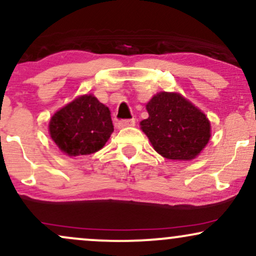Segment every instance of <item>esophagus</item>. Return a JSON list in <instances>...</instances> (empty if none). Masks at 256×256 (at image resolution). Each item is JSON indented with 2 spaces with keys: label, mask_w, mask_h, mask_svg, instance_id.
Instances as JSON below:
<instances>
[{
  "label": "esophagus",
  "mask_w": 256,
  "mask_h": 256,
  "mask_svg": "<svg viewBox=\"0 0 256 256\" xmlns=\"http://www.w3.org/2000/svg\"><path fill=\"white\" fill-rule=\"evenodd\" d=\"M134 122H136V120H134V119H122V120H119V122H118V128H128V126H134Z\"/></svg>",
  "instance_id": "34e87169"
}]
</instances>
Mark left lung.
Instances as JSON below:
<instances>
[{
	"mask_svg": "<svg viewBox=\"0 0 256 256\" xmlns=\"http://www.w3.org/2000/svg\"><path fill=\"white\" fill-rule=\"evenodd\" d=\"M140 128L152 148L170 160H192L207 146L210 122L204 112L180 94L161 91L146 106Z\"/></svg>",
	"mask_w": 256,
	"mask_h": 256,
	"instance_id": "1",
	"label": "left lung"
}]
</instances>
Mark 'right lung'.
Masks as SVG:
<instances>
[{"label":"right lung","mask_w":256,"mask_h":256,"mask_svg":"<svg viewBox=\"0 0 256 256\" xmlns=\"http://www.w3.org/2000/svg\"><path fill=\"white\" fill-rule=\"evenodd\" d=\"M113 131L110 108L94 95L73 100L58 110L49 122L52 140L68 156L98 152Z\"/></svg>","instance_id":"right-lung-1"}]
</instances>
